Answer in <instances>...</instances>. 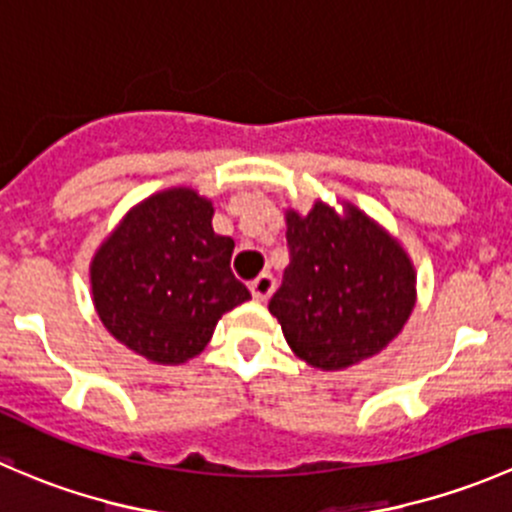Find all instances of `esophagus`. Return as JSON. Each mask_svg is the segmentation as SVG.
<instances>
[{
  "label": "esophagus",
  "instance_id": "obj_1",
  "mask_svg": "<svg viewBox=\"0 0 512 512\" xmlns=\"http://www.w3.org/2000/svg\"><path fill=\"white\" fill-rule=\"evenodd\" d=\"M250 292L257 302H267L270 294L275 292V277H272L270 272H262L260 277H255V280L250 282Z\"/></svg>",
  "mask_w": 512,
  "mask_h": 512
}]
</instances>
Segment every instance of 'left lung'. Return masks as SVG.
<instances>
[{"label":"left lung","instance_id":"1","mask_svg":"<svg viewBox=\"0 0 512 512\" xmlns=\"http://www.w3.org/2000/svg\"><path fill=\"white\" fill-rule=\"evenodd\" d=\"M289 265L270 312L292 352L324 371L379 354L404 329L416 275L404 247L354 205L287 213Z\"/></svg>","mask_w":512,"mask_h":512}]
</instances>
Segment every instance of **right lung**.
I'll use <instances>...</instances> for the list:
<instances>
[{
	"instance_id": "right-lung-1",
	"label": "right lung",
	"mask_w": 512,
	"mask_h": 512,
	"mask_svg": "<svg viewBox=\"0 0 512 512\" xmlns=\"http://www.w3.org/2000/svg\"><path fill=\"white\" fill-rule=\"evenodd\" d=\"M232 237L215 235L213 205L190 188L143 200L91 262L103 327L156 364H183L250 289L230 270Z\"/></svg>"
}]
</instances>
